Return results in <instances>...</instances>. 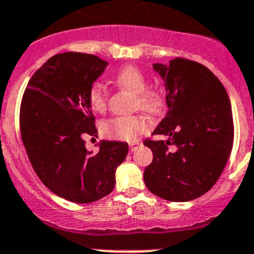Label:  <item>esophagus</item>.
I'll return each mask as SVG.
<instances>
[{
    "mask_svg": "<svg viewBox=\"0 0 254 254\" xmlns=\"http://www.w3.org/2000/svg\"><path fill=\"white\" fill-rule=\"evenodd\" d=\"M141 145H142V143H141L140 141H133V142H129V150L133 152L134 150H137Z\"/></svg>",
    "mask_w": 254,
    "mask_h": 254,
    "instance_id": "obj_1",
    "label": "esophagus"
}]
</instances>
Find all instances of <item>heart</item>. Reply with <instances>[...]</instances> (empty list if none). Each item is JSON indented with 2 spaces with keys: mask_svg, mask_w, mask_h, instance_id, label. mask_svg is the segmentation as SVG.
<instances>
[{
  "mask_svg": "<svg viewBox=\"0 0 254 254\" xmlns=\"http://www.w3.org/2000/svg\"><path fill=\"white\" fill-rule=\"evenodd\" d=\"M114 82L120 89L134 94L136 107L147 113H158L161 109L163 100L158 91L147 89V78L140 68L134 66H125L116 73ZM87 100L91 109L104 112L107 108L108 93L104 85L95 81L89 87ZM149 122L142 116L114 117L102 125V132L105 137L121 141H133L138 134L145 132Z\"/></svg>",
  "mask_w": 254,
  "mask_h": 254,
  "instance_id": "b5f03b06",
  "label": "heart"
}]
</instances>
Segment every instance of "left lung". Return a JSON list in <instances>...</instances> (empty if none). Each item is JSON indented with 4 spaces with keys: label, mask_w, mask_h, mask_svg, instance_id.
<instances>
[{
    "label": "left lung",
    "mask_w": 254,
    "mask_h": 254,
    "mask_svg": "<svg viewBox=\"0 0 254 254\" xmlns=\"http://www.w3.org/2000/svg\"><path fill=\"white\" fill-rule=\"evenodd\" d=\"M152 68L163 78L168 107L152 134L167 140L143 142L152 151L143 181L151 193L186 202L211 190L228 163L234 140L232 104L219 78L198 62L174 58Z\"/></svg>",
    "instance_id": "8db88e82"
}]
</instances>
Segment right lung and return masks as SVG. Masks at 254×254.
Listing matches in <instances>:
<instances>
[{"mask_svg":"<svg viewBox=\"0 0 254 254\" xmlns=\"http://www.w3.org/2000/svg\"><path fill=\"white\" fill-rule=\"evenodd\" d=\"M107 66L94 55H56L31 76L22 96L20 129L29 160L43 185L71 202L111 193L128 154L118 141H100L96 154L85 147V136L98 133L87 93Z\"/></svg>","mask_w":254,"mask_h":254,"instance_id":"right-lung-1","label":"right lung"}]
</instances>
